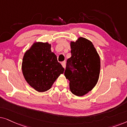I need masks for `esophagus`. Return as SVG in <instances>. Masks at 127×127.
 <instances>
[{
    "label": "esophagus",
    "mask_w": 127,
    "mask_h": 127,
    "mask_svg": "<svg viewBox=\"0 0 127 127\" xmlns=\"http://www.w3.org/2000/svg\"><path fill=\"white\" fill-rule=\"evenodd\" d=\"M62 66L65 68V66H66V63H65V62H63L62 63Z\"/></svg>",
    "instance_id": "34e87169"
}]
</instances>
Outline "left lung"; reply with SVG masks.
Listing matches in <instances>:
<instances>
[{
  "mask_svg": "<svg viewBox=\"0 0 127 127\" xmlns=\"http://www.w3.org/2000/svg\"><path fill=\"white\" fill-rule=\"evenodd\" d=\"M71 57L67 61L64 75L70 81L72 94L77 96L87 94L99 80L100 59L92 42L83 37L70 42ZM71 66L74 70L72 72Z\"/></svg>",
  "mask_w": 127,
  "mask_h": 127,
  "instance_id": "obj_1",
  "label": "left lung"
}]
</instances>
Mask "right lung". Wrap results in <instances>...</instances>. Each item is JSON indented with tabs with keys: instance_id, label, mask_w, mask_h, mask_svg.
Masks as SVG:
<instances>
[{
	"instance_id": "add662e5",
	"label": "right lung",
	"mask_w": 127,
	"mask_h": 127,
	"mask_svg": "<svg viewBox=\"0 0 127 127\" xmlns=\"http://www.w3.org/2000/svg\"><path fill=\"white\" fill-rule=\"evenodd\" d=\"M21 69L27 83L39 92L51 88L64 71L57 62L56 56L52 52L51 44L42 42H34L25 52Z\"/></svg>"
}]
</instances>
